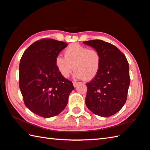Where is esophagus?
<instances>
[{"mask_svg": "<svg viewBox=\"0 0 150 150\" xmlns=\"http://www.w3.org/2000/svg\"><path fill=\"white\" fill-rule=\"evenodd\" d=\"M78 82H76V81H73V86H74V87H76V86H77V85H78Z\"/></svg>", "mask_w": 150, "mask_h": 150, "instance_id": "34e87169", "label": "esophagus"}]
</instances>
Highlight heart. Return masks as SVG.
Segmentation results:
<instances>
[{
  "label": "heart",
  "instance_id": "obj_1",
  "mask_svg": "<svg viewBox=\"0 0 150 150\" xmlns=\"http://www.w3.org/2000/svg\"><path fill=\"white\" fill-rule=\"evenodd\" d=\"M64 56L57 55L55 59L58 71L63 77H69L73 66L76 70L75 77L87 81L93 79L99 71L101 57L95 50L74 43L66 48Z\"/></svg>",
  "mask_w": 150,
  "mask_h": 150
}]
</instances>
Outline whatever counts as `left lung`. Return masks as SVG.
Masks as SVG:
<instances>
[{"instance_id":"obj_1","label":"left lung","mask_w":150,"mask_h":150,"mask_svg":"<svg viewBox=\"0 0 150 150\" xmlns=\"http://www.w3.org/2000/svg\"><path fill=\"white\" fill-rule=\"evenodd\" d=\"M83 43L95 48L101 57L97 75L86 84V105L98 116H112L126 101L130 83L128 61L123 53L110 43L100 40Z\"/></svg>"}]
</instances>
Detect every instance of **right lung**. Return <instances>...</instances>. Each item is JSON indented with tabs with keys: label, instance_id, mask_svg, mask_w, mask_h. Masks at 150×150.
Returning <instances> with one entry per match:
<instances>
[{
	"label": "right lung",
	"instance_id": "add662e5",
	"mask_svg": "<svg viewBox=\"0 0 150 150\" xmlns=\"http://www.w3.org/2000/svg\"><path fill=\"white\" fill-rule=\"evenodd\" d=\"M67 43L44 38L25 50L19 65V87L25 105L44 118L57 115L67 106L73 83L58 71L55 59Z\"/></svg>",
	"mask_w": 150,
	"mask_h": 150
}]
</instances>
